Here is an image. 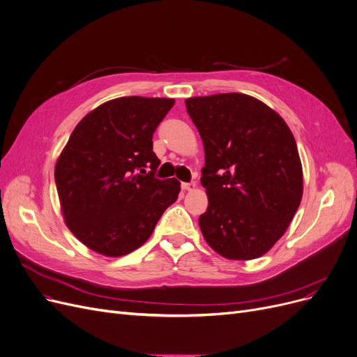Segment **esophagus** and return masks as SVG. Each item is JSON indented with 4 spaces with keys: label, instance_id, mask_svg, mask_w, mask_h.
Wrapping results in <instances>:
<instances>
[{
    "label": "esophagus",
    "instance_id": "obj_1",
    "mask_svg": "<svg viewBox=\"0 0 357 357\" xmlns=\"http://www.w3.org/2000/svg\"><path fill=\"white\" fill-rule=\"evenodd\" d=\"M181 187L183 191H194L197 188V183L195 182H182Z\"/></svg>",
    "mask_w": 357,
    "mask_h": 357
}]
</instances>
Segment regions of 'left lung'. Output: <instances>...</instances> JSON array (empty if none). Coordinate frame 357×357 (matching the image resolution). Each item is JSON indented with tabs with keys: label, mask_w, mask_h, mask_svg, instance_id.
<instances>
[{
	"label": "left lung",
	"mask_w": 357,
	"mask_h": 357,
	"mask_svg": "<svg viewBox=\"0 0 357 357\" xmlns=\"http://www.w3.org/2000/svg\"><path fill=\"white\" fill-rule=\"evenodd\" d=\"M206 153L201 185L208 207L198 223L227 259L268 252L289 227L303 194V172L284 119L243 93L185 100Z\"/></svg>",
	"instance_id": "obj_1"
}]
</instances>
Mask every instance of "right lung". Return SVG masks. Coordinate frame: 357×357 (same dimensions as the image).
<instances>
[{
  "label": "right lung",
  "mask_w": 357,
  "mask_h": 357,
  "mask_svg": "<svg viewBox=\"0 0 357 357\" xmlns=\"http://www.w3.org/2000/svg\"><path fill=\"white\" fill-rule=\"evenodd\" d=\"M174 105L169 98H118L89 112L71 132L55 183L67 227L91 251H135L176 201L181 182L154 178L160 160L151 142Z\"/></svg>",
  "instance_id": "right-lung-1"
}]
</instances>
